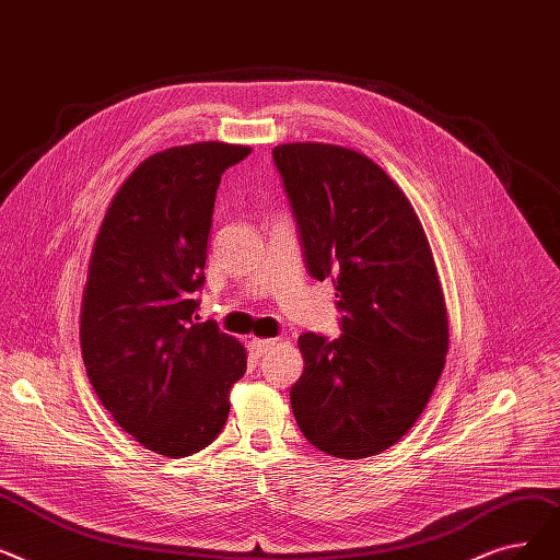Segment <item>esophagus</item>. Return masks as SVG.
Here are the masks:
<instances>
[{"label":"esophagus","instance_id":"obj_1","mask_svg":"<svg viewBox=\"0 0 560 560\" xmlns=\"http://www.w3.org/2000/svg\"><path fill=\"white\" fill-rule=\"evenodd\" d=\"M248 346H250V353L255 355V358H261L264 353H269V349L271 346H276V341L273 339H250L248 341Z\"/></svg>","mask_w":560,"mask_h":560}]
</instances>
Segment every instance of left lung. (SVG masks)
I'll use <instances>...</instances> for the list:
<instances>
[{
    "mask_svg": "<svg viewBox=\"0 0 560 560\" xmlns=\"http://www.w3.org/2000/svg\"><path fill=\"white\" fill-rule=\"evenodd\" d=\"M273 164L307 273L337 289L341 335L303 332L291 410L310 444L369 458L401 440L442 376L448 322L429 238L404 191L369 156L289 143Z\"/></svg>",
    "mask_w": 560,
    "mask_h": 560,
    "instance_id": "1",
    "label": "left lung"
}]
</instances>
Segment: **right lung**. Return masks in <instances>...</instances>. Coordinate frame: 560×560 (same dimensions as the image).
Returning a JSON list of instances; mask_svg holds the SVG:
<instances>
[{
    "label": "right lung",
    "instance_id": "obj_1",
    "mask_svg": "<svg viewBox=\"0 0 560 560\" xmlns=\"http://www.w3.org/2000/svg\"><path fill=\"white\" fill-rule=\"evenodd\" d=\"M250 154L219 141L156 152L120 186L102 221L82 303L89 381L116 423L154 454L214 442L246 349L196 324L221 175Z\"/></svg>",
    "mask_w": 560,
    "mask_h": 560
}]
</instances>
